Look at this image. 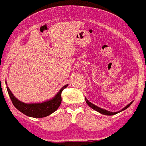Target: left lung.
Wrapping results in <instances>:
<instances>
[{"instance_id": "8db88e82", "label": "left lung", "mask_w": 146, "mask_h": 146, "mask_svg": "<svg viewBox=\"0 0 146 146\" xmlns=\"http://www.w3.org/2000/svg\"><path fill=\"white\" fill-rule=\"evenodd\" d=\"M86 103H87V104H88V106L90 107V108H92V109H94V110H96V111L99 112V113H102V114H103V115H115V114H117V113H120V112L123 111V110H126V108H128L129 107L130 105H131V103H132V102H130L129 104H127V105H126V106L125 107V108H123V109L121 110H120V111H118V112H114V113H113V112L108 111L107 110L102 109V108H99V107L96 106L95 104H92V103H91V102H89L88 100V99H86Z\"/></svg>"}]
</instances>
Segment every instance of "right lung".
I'll return each mask as SVG.
<instances>
[{
    "instance_id": "1",
    "label": "right lung",
    "mask_w": 146,
    "mask_h": 146,
    "mask_svg": "<svg viewBox=\"0 0 146 146\" xmlns=\"http://www.w3.org/2000/svg\"><path fill=\"white\" fill-rule=\"evenodd\" d=\"M68 85H66L61 88L57 94L50 100L44 102L31 103V104H27L18 100L10 91L9 88L7 86L6 88L14 106L19 111L25 114L27 116L33 117V118H44L52 114L59 108L61 103V92Z\"/></svg>"
}]
</instances>
